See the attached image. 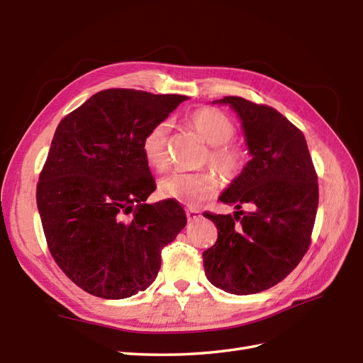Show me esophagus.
Here are the masks:
<instances>
[{"label": "esophagus", "instance_id": "esophagus-1", "mask_svg": "<svg viewBox=\"0 0 363 363\" xmlns=\"http://www.w3.org/2000/svg\"><path fill=\"white\" fill-rule=\"evenodd\" d=\"M186 216H188L189 221H195L201 216V212L196 211V208H186Z\"/></svg>", "mask_w": 363, "mask_h": 363}]
</instances>
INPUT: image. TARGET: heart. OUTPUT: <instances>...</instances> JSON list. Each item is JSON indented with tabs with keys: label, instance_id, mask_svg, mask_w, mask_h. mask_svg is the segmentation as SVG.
Wrapping results in <instances>:
<instances>
[{
	"label": "heart",
	"instance_id": "heart-1",
	"mask_svg": "<svg viewBox=\"0 0 363 363\" xmlns=\"http://www.w3.org/2000/svg\"><path fill=\"white\" fill-rule=\"evenodd\" d=\"M189 124L196 130L208 145L206 162H211L227 180H235L245 168V150L233 140L236 127L223 111L215 107H200L194 111ZM171 131L169 121H160L152 125L142 140V152L150 167L164 169L169 163L168 139ZM219 179L212 169L196 172L174 171L159 182V191L167 199L180 203H199L208 200L218 192Z\"/></svg>",
	"mask_w": 363,
	"mask_h": 363
}]
</instances>
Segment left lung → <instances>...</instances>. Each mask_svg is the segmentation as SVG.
I'll use <instances>...</instances> for the list:
<instances>
[{
  "instance_id": "8db88e82",
  "label": "left lung",
  "mask_w": 363,
  "mask_h": 363,
  "mask_svg": "<svg viewBox=\"0 0 363 363\" xmlns=\"http://www.w3.org/2000/svg\"><path fill=\"white\" fill-rule=\"evenodd\" d=\"M242 121L252 159L219 200L233 215L204 212L218 228L203 252L206 277L236 295L257 294L289 276L309 250L318 208V175L300 128L276 108L224 96ZM250 205V213L240 211Z\"/></svg>"
}]
</instances>
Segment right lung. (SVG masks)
Listing matches in <instances>:
<instances>
[{
	"mask_svg": "<svg viewBox=\"0 0 363 363\" xmlns=\"http://www.w3.org/2000/svg\"><path fill=\"white\" fill-rule=\"evenodd\" d=\"M184 100L104 89L57 125L36 201L52 259L87 294L121 300L147 289L162 248L186 225L179 203H145L156 183L142 152L148 130Z\"/></svg>",
	"mask_w": 363,
	"mask_h": 363,
	"instance_id": "obj_1",
	"label": "right lung"
}]
</instances>
